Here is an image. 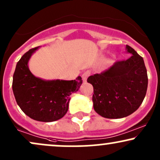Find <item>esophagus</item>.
Segmentation results:
<instances>
[{"mask_svg":"<svg viewBox=\"0 0 160 160\" xmlns=\"http://www.w3.org/2000/svg\"><path fill=\"white\" fill-rule=\"evenodd\" d=\"M90 75V72L89 71H86L82 74V81L83 82H86V80H87L88 77Z\"/></svg>","mask_w":160,"mask_h":160,"instance_id":"esophagus-1","label":"esophagus"}]
</instances>
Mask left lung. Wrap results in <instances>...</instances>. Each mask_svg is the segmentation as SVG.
Returning <instances> with one entry per match:
<instances>
[{
  "label": "left lung",
  "mask_w": 160,
  "mask_h": 160,
  "mask_svg": "<svg viewBox=\"0 0 160 160\" xmlns=\"http://www.w3.org/2000/svg\"><path fill=\"white\" fill-rule=\"evenodd\" d=\"M131 57L118 61L101 74L88 77L93 86V107L103 118H122L138 109L148 88V74L144 59L130 46L126 45Z\"/></svg>",
  "instance_id": "8db88e82"
}]
</instances>
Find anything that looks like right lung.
<instances>
[{
  "label": "right lung",
  "mask_w": 160,
  "mask_h": 160,
  "mask_svg": "<svg viewBox=\"0 0 160 160\" xmlns=\"http://www.w3.org/2000/svg\"><path fill=\"white\" fill-rule=\"evenodd\" d=\"M36 47L25 53L17 62L12 91L17 103L28 116L38 122L59 120L68 109L70 95L81 86V77L74 80H45L30 72L28 62Z\"/></svg>",
  "instance_id": "add662e5"
}]
</instances>
